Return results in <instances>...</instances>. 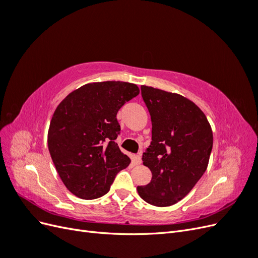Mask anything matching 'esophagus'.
<instances>
[{
	"label": "esophagus",
	"mask_w": 258,
	"mask_h": 258,
	"mask_svg": "<svg viewBox=\"0 0 258 258\" xmlns=\"http://www.w3.org/2000/svg\"><path fill=\"white\" fill-rule=\"evenodd\" d=\"M135 163H136V165H141V163H142V158H141V155H136L135 156Z\"/></svg>",
	"instance_id": "34e87169"
}]
</instances>
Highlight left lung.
Listing matches in <instances>:
<instances>
[{
  "label": "left lung",
  "instance_id": "8db88e82",
  "mask_svg": "<svg viewBox=\"0 0 258 258\" xmlns=\"http://www.w3.org/2000/svg\"><path fill=\"white\" fill-rule=\"evenodd\" d=\"M141 95L152 119V142L143 165L152 181L138 186L143 200L156 207L176 204L206 172L213 134L206 115L188 99L147 86Z\"/></svg>",
  "mask_w": 258,
  "mask_h": 258
}]
</instances>
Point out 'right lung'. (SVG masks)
I'll use <instances>...</instances> for the list:
<instances>
[{"label": "right lung", "mask_w": 258, "mask_h": 258, "mask_svg": "<svg viewBox=\"0 0 258 258\" xmlns=\"http://www.w3.org/2000/svg\"><path fill=\"white\" fill-rule=\"evenodd\" d=\"M135 84L101 82L82 86L58 105L48 130V150L67 188L82 199L102 197L116 174L131 162L115 140L119 108L139 95Z\"/></svg>", "instance_id": "obj_1"}]
</instances>
